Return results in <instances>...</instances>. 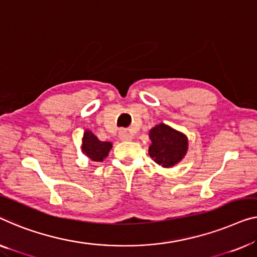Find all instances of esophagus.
Returning <instances> with one entry per match:
<instances>
[{"label":"esophagus","instance_id":"34e87169","mask_svg":"<svg viewBox=\"0 0 257 257\" xmlns=\"http://www.w3.org/2000/svg\"><path fill=\"white\" fill-rule=\"evenodd\" d=\"M118 139L121 141H129L132 140V134H130L128 130L121 129L120 132H118Z\"/></svg>","mask_w":257,"mask_h":257}]
</instances>
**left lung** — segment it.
I'll return each mask as SVG.
<instances>
[{
    "instance_id": "obj_1",
    "label": "left lung",
    "mask_w": 257,
    "mask_h": 257,
    "mask_svg": "<svg viewBox=\"0 0 257 257\" xmlns=\"http://www.w3.org/2000/svg\"><path fill=\"white\" fill-rule=\"evenodd\" d=\"M149 139L151 140L149 155L164 168L177 165L188 151V137L165 123H159L151 128Z\"/></svg>"
}]
</instances>
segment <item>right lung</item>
<instances>
[{
  "mask_svg": "<svg viewBox=\"0 0 257 257\" xmlns=\"http://www.w3.org/2000/svg\"><path fill=\"white\" fill-rule=\"evenodd\" d=\"M110 142H101L91 130L86 129L82 139V152L92 162H102L112 149Z\"/></svg>",
  "mask_w": 257,
  "mask_h": 257,
  "instance_id": "add662e5",
  "label": "right lung"
}]
</instances>
